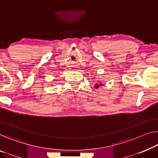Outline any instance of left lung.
<instances>
[{
  "instance_id": "1",
  "label": "left lung",
  "mask_w": 158,
  "mask_h": 158,
  "mask_svg": "<svg viewBox=\"0 0 158 158\" xmlns=\"http://www.w3.org/2000/svg\"><path fill=\"white\" fill-rule=\"evenodd\" d=\"M103 85H104V84H103L102 81H98L97 83H96L95 84H94V87H95V89H98V88H99V86H103Z\"/></svg>"
}]
</instances>
